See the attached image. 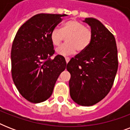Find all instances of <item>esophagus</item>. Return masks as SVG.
<instances>
[{
	"label": "esophagus",
	"instance_id": "1",
	"mask_svg": "<svg viewBox=\"0 0 130 130\" xmlns=\"http://www.w3.org/2000/svg\"><path fill=\"white\" fill-rule=\"evenodd\" d=\"M69 60H70V59H69V57H65V61H66V63H69Z\"/></svg>",
	"mask_w": 130,
	"mask_h": 130
}]
</instances>
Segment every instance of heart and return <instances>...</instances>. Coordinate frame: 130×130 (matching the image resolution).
<instances>
[{
  "instance_id": "b5f03b06",
  "label": "heart",
  "mask_w": 130,
  "mask_h": 130,
  "mask_svg": "<svg viewBox=\"0 0 130 130\" xmlns=\"http://www.w3.org/2000/svg\"><path fill=\"white\" fill-rule=\"evenodd\" d=\"M66 44L56 49L58 55L68 56L78 52H83L90 45L92 40V33L90 29L76 20L71 19L65 22L61 29L55 27L51 33V40L55 46H59L65 39Z\"/></svg>"
}]
</instances>
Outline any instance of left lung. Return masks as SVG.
<instances>
[{"mask_svg": "<svg viewBox=\"0 0 130 130\" xmlns=\"http://www.w3.org/2000/svg\"><path fill=\"white\" fill-rule=\"evenodd\" d=\"M84 22L90 27L92 40L88 48L69 61L67 70L70 96L75 103L89 107L105 98L113 86L118 68L114 36L98 19L88 17Z\"/></svg>", "mask_w": 130, "mask_h": 130, "instance_id": "8db88e82", "label": "left lung"}]
</instances>
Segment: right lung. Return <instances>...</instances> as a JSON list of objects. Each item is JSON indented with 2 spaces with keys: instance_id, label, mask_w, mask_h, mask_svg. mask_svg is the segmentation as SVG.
Instances as JSON below:
<instances>
[{
  "instance_id": "add662e5",
  "label": "right lung",
  "mask_w": 130,
  "mask_h": 130,
  "mask_svg": "<svg viewBox=\"0 0 130 130\" xmlns=\"http://www.w3.org/2000/svg\"><path fill=\"white\" fill-rule=\"evenodd\" d=\"M63 14H38L18 29L11 48V74L21 96L32 103L46 101L53 94L59 75L67 67L65 58L55 53L52 30Z\"/></svg>"
}]
</instances>
